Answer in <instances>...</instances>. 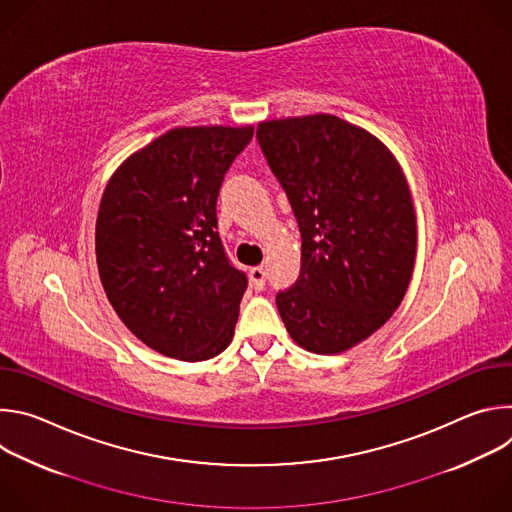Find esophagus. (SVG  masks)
I'll return each instance as SVG.
<instances>
[{"label":"esophagus","instance_id":"esophagus-1","mask_svg":"<svg viewBox=\"0 0 512 512\" xmlns=\"http://www.w3.org/2000/svg\"><path fill=\"white\" fill-rule=\"evenodd\" d=\"M249 279H251V287L261 291L265 287V269L263 267H253L249 271Z\"/></svg>","mask_w":512,"mask_h":512}]
</instances>
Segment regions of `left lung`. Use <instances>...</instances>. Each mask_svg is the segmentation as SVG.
<instances>
[{
  "mask_svg": "<svg viewBox=\"0 0 512 512\" xmlns=\"http://www.w3.org/2000/svg\"><path fill=\"white\" fill-rule=\"evenodd\" d=\"M257 139L302 233L300 277L277 294L279 316L302 348L344 352L393 316L413 275L403 168L379 137L328 113L261 121Z\"/></svg>",
  "mask_w": 512,
  "mask_h": 512,
  "instance_id": "left-lung-1",
  "label": "left lung"
}]
</instances>
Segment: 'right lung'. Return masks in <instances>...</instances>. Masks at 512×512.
<instances>
[{"label": "right lung", "mask_w": 512, "mask_h": 512, "mask_svg": "<svg viewBox=\"0 0 512 512\" xmlns=\"http://www.w3.org/2000/svg\"><path fill=\"white\" fill-rule=\"evenodd\" d=\"M253 125L176 127L109 178L97 267L121 322L156 352L200 362L233 340L247 277L216 233V198Z\"/></svg>", "instance_id": "right-lung-1"}]
</instances>
